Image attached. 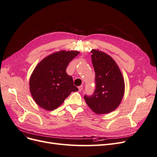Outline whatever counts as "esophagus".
Instances as JSON below:
<instances>
[{
    "label": "esophagus",
    "mask_w": 157,
    "mask_h": 157,
    "mask_svg": "<svg viewBox=\"0 0 157 157\" xmlns=\"http://www.w3.org/2000/svg\"><path fill=\"white\" fill-rule=\"evenodd\" d=\"M78 88L79 91H81V90L83 89V86H82V85H81V86H79L78 87Z\"/></svg>",
    "instance_id": "1"
}]
</instances>
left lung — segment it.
Returning a JSON list of instances; mask_svg holds the SVG:
<instances>
[{
	"mask_svg": "<svg viewBox=\"0 0 157 157\" xmlns=\"http://www.w3.org/2000/svg\"><path fill=\"white\" fill-rule=\"evenodd\" d=\"M94 69L95 90L84 95L87 105L97 114L111 113L119 105L124 92V82L121 71L111 56L99 50L91 51Z\"/></svg>",
	"mask_w": 157,
	"mask_h": 157,
	"instance_id": "obj_1",
	"label": "left lung"
}]
</instances>
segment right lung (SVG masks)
<instances>
[{"mask_svg":"<svg viewBox=\"0 0 157 157\" xmlns=\"http://www.w3.org/2000/svg\"><path fill=\"white\" fill-rule=\"evenodd\" d=\"M77 51H61L47 56L37 65L29 81L33 98L40 107L52 111L63 103L72 92L78 89L71 76L66 73Z\"/></svg>","mask_w":157,"mask_h":157,"instance_id":"1","label":"right lung"}]
</instances>
